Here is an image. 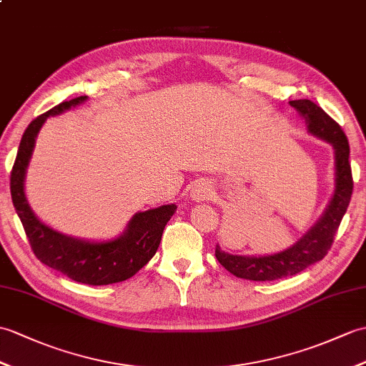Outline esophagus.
Listing matches in <instances>:
<instances>
[{
	"label": "esophagus",
	"instance_id": "esophagus-1",
	"mask_svg": "<svg viewBox=\"0 0 366 366\" xmlns=\"http://www.w3.org/2000/svg\"><path fill=\"white\" fill-rule=\"evenodd\" d=\"M192 198L194 201H206L212 198V187L206 181H199L192 189Z\"/></svg>",
	"mask_w": 366,
	"mask_h": 366
}]
</instances>
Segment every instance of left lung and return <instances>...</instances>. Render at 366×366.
<instances>
[{
    "instance_id": "left-lung-1",
    "label": "left lung",
    "mask_w": 366,
    "mask_h": 366,
    "mask_svg": "<svg viewBox=\"0 0 366 366\" xmlns=\"http://www.w3.org/2000/svg\"><path fill=\"white\" fill-rule=\"evenodd\" d=\"M304 118L307 129L315 137L326 140L335 154V192L325 214L317 224L301 240L290 248L271 256H234L222 251L217 244L215 256L218 262L237 277L249 280H276L301 273L302 269L325 259L334 237L342 223L352 194V172L350 162V143L340 124L325 110L310 99L290 101Z\"/></svg>"
}]
</instances>
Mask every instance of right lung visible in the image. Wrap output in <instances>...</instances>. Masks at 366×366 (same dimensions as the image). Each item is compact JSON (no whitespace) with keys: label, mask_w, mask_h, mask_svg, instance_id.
Segmentation results:
<instances>
[{"label":"right lung","mask_w":366,"mask_h":366,"mask_svg":"<svg viewBox=\"0 0 366 366\" xmlns=\"http://www.w3.org/2000/svg\"><path fill=\"white\" fill-rule=\"evenodd\" d=\"M87 97H78L57 104L39 115L24 131L11 172L12 202L36 257L76 282L109 285L132 277L154 256L165 224L176 212L174 204L139 212L126 231L114 240L89 242L73 239L44 224L31 210L24 194V176L36 144L37 134L46 118L78 106Z\"/></svg>","instance_id":"add662e5"}]
</instances>
